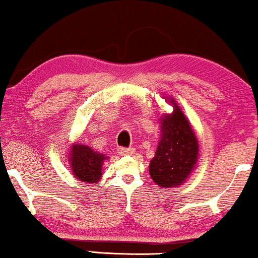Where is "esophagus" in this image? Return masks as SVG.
I'll return each instance as SVG.
<instances>
[{
    "label": "esophagus",
    "mask_w": 258,
    "mask_h": 258,
    "mask_svg": "<svg viewBox=\"0 0 258 258\" xmlns=\"http://www.w3.org/2000/svg\"><path fill=\"white\" fill-rule=\"evenodd\" d=\"M135 153V149L134 148H118V154L122 155V156H125V155H133Z\"/></svg>",
    "instance_id": "1"
}]
</instances>
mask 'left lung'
Masks as SVG:
<instances>
[{
	"instance_id": "8db88e82",
	"label": "left lung",
	"mask_w": 258,
	"mask_h": 258,
	"mask_svg": "<svg viewBox=\"0 0 258 258\" xmlns=\"http://www.w3.org/2000/svg\"><path fill=\"white\" fill-rule=\"evenodd\" d=\"M172 104L171 114L160 117L161 139L154 158L149 164V174L161 188H176L186 182L199 161L200 146L189 119L171 97H164Z\"/></svg>"
}]
</instances>
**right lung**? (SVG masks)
<instances>
[{"label":"right lung","instance_id":"add662e5","mask_svg":"<svg viewBox=\"0 0 258 258\" xmlns=\"http://www.w3.org/2000/svg\"><path fill=\"white\" fill-rule=\"evenodd\" d=\"M69 167L74 177L81 182L95 184L102 177V168L104 162L109 160L102 153H97L87 144L75 142L68 151Z\"/></svg>","mask_w":258,"mask_h":258}]
</instances>
